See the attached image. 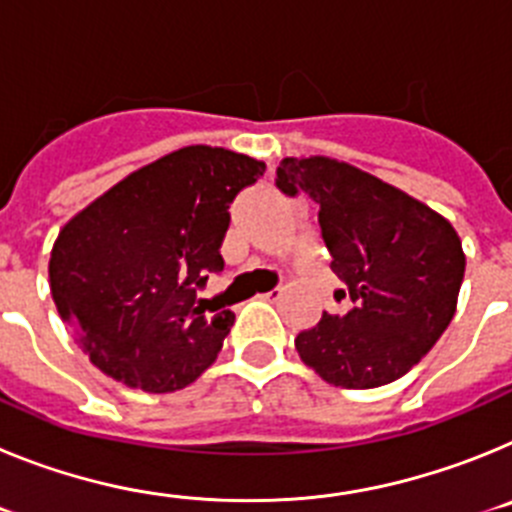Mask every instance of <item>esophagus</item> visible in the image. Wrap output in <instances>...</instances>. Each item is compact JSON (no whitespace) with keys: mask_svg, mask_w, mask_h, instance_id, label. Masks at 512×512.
<instances>
[{"mask_svg":"<svg viewBox=\"0 0 512 512\" xmlns=\"http://www.w3.org/2000/svg\"><path fill=\"white\" fill-rule=\"evenodd\" d=\"M261 300H266V302H277V300H282V287H277V289H271V292H264V295H259Z\"/></svg>","mask_w":512,"mask_h":512,"instance_id":"1","label":"esophagus"}]
</instances>
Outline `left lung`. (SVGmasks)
Segmentation results:
<instances>
[{"label": "left lung", "mask_w": 512, "mask_h": 512, "mask_svg": "<svg viewBox=\"0 0 512 512\" xmlns=\"http://www.w3.org/2000/svg\"><path fill=\"white\" fill-rule=\"evenodd\" d=\"M284 194L318 205L330 269L351 300L295 338L297 354L328 384L372 390L408 374L449 328L467 256L454 225L402 189L328 156L284 158Z\"/></svg>", "instance_id": "obj_1"}]
</instances>
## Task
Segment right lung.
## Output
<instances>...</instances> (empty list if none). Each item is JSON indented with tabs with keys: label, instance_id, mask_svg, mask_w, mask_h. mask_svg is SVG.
Segmentation results:
<instances>
[{
	"label": "right lung",
	"instance_id": "right-lung-1",
	"mask_svg": "<svg viewBox=\"0 0 512 512\" xmlns=\"http://www.w3.org/2000/svg\"><path fill=\"white\" fill-rule=\"evenodd\" d=\"M264 171L228 148H179L63 225L51 295L97 369L135 390L174 392L217 359L235 315H210L197 292L223 269L230 202Z\"/></svg>",
	"mask_w": 512,
	"mask_h": 512
}]
</instances>
